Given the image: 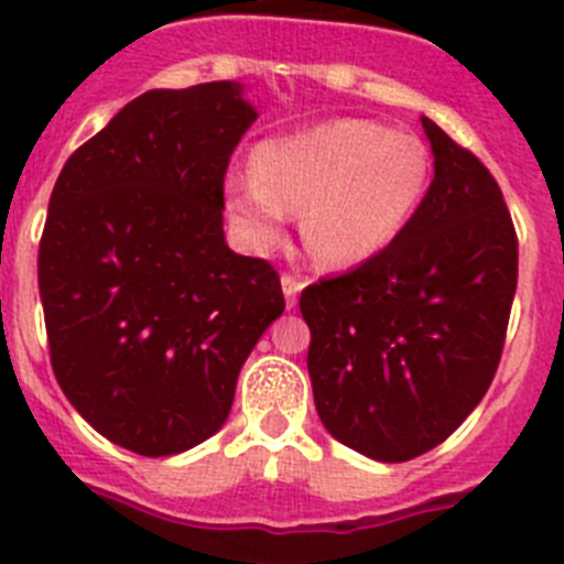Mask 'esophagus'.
Returning a JSON list of instances; mask_svg holds the SVG:
<instances>
[{
  "label": "esophagus",
  "instance_id": "1",
  "mask_svg": "<svg viewBox=\"0 0 564 564\" xmlns=\"http://www.w3.org/2000/svg\"><path fill=\"white\" fill-rule=\"evenodd\" d=\"M302 285H305V282H302L300 276H291V273H285V276H282V291H285L288 307L296 305V296H300Z\"/></svg>",
  "mask_w": 564,
  "mask_h": 564
}]
</instances>
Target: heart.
Instances as JSON below:
<instances>
[{"label":"heart","instance_id":"1","mask_svg":"<svg viewBox=\"0 0 564 564\" xmlns=\"http://www.w3.org/2000/svg\"><path fill=\"white\" fill-rule=\"evenodd\" d=\"M431 173L427 148L411 133L339 119L288 137L264 139L253 171L225 180V199L257 248L276 245L291 210L302 212V236L325 268L377 257L405 228Z\"/></svg>","mask_w":564,"mask_h":564}]
</instances>
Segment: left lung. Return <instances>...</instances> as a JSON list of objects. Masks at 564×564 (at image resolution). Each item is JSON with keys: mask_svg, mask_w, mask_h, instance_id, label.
I'll return each mask as SVG.
<instances>
[{"mask_svg": "<svg viewBox=\"0 0 564 564\" xmlns=\"http://www.w3.org/2000/svg\"><path fill=\"white\" fill-rule=\"evenodd\" d=\"M433 180L377 257L300 296L322 425L379 462L445 442L494 382L519 242L488 167L422 117Z\"/></svg>", "mask_w": 564, "mask_h": 564, "instance_id": "1", "label": "left lung"}]
</instances>
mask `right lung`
<instances>
[{
    "label": "right lung",
    "mask_w": 564,
    "mask_h": 564,
    "mask_svg": "<svg viewBox=\"0 0 564 564\" xmlns=\"http://www.w3.org/2000/svg\"><path fill=\"white\" fill-rule=\"evenodd\" d=\"M257 119L236 82L148 90L53 185L40 296L56 382L105 440L173 456L228 420L285 311L271 262L225 242V173Z\"/></svg>",
    "instance_id": "right-lung-1"
}]
</instances>
